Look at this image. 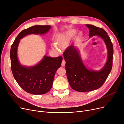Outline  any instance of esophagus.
<instances>
[{
  "mask_svg": "<svg viewBox=\"0 0 124 124\" xmlns=\"http://www.w3.org/2000/svg\"><path fill=\"white\" fill-rule=\"evenodd\" d=\"M65 64H66V62L63 60H62V67H64V66H65Z\"/></svg>",
  "mask_w": 124,
  "mask_h": 124,
  "instance_id": "34e87169",
  "label": "esophagus"
}]
</instances>
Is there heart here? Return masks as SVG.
Segmentation results:
<instances>
[{
    "instance_id": "heart-1",
    "label": "heart",
    "mask_w": 124,
    "mask_h": 124,
    "mask_svg": "<svg viewBox=\"0 0 124 124\" xmlns=\"http://www.w3.org/2000/svg\"><path fill=\"white\" fill-rule=\"evenodd\" d=\"M76 33L75 29H70L64 33L57 34L55 37V44L52 45V48L56 51L63 49L68 45L70 40L75 36Z\"/></svg>"
}]
</instances>
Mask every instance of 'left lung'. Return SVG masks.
Masks as SVG:
<instances>
[{
    "label": "left lung",
    "mask_w": 124,
    "mask_h": 124,
    "mask_svg": "<svg viewBox=\"0 0 124 124\" xmlns=\"http://www.w3.org/2000/svg\"><path fill=\"white\" fill-rule=\"evenodd\" d=\"M89 29V37L98 36L102 39L108 50V59L105 65L99 70L88 69L82 60L79 51L73 45L63 53L66 70L69 84L78 92H88L98 89L104 84L111 71L114 54L111 40L103 29L92 25H86Z\"/></svg>",
    "instance_id": "1"
}]
</instances>
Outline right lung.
Returning <instances> with one entry per match:
<instances>
[{
  "instance_id": "obj_1",
  "label": "right lung",
  "mask_w": 124,
  "mask_h": 124,
  "mask_svg": "<svg viewBox=\"0 0 124 124\" xmlns=\"http://www.w3.org/2000/svg\"><path fill=\"white\" fill-rule=\"evenodd\" d=\"M51 27L49 25H36L23 30L17 35L10 48L11 68L14 78L23 90L34 95L45 94L51 89L55 73L61 66L62 57L44 55L36 65L23 66L17 58V48L20 39L23 37L30 34H46Z\"/></svg>"
}]
</instances>
